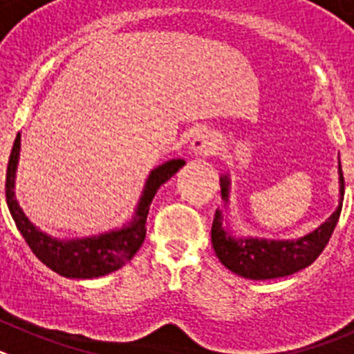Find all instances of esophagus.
<instances>
[{"instance_id": "esophagus-1", "label": "esophagus", "mask_w": 354, "mask_h": 354, "mask_svg": "<svg viewBox=\"0 0 354 354\" xmlns=\"http://www.w3.org/2000/svg\"><path fill=\"white\" fill-rule=\"evenodd\" d=\"M218 149H220V143H218V140L209 133L196 134L195 140H193L192 143L193 152H195L196 156H204V158L205 156H214L216 152H218Z\"/></svg>"}]
</instances>
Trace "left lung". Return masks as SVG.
Masks as SVG:
<instances>
[{
  "label": "left lung",
  "mask_w": 354,
  "mask_h": 354,
  "mask_svg": "<svg viewBox=\"0 0 354 354\" xmlns=\"http://www.w3.org/2000/svg\"><path fill=\"white\" fill-rule=\"evenodd\" d=\"M340 171V204L337 211L324 221L317 230L298 241H257L232 239L221 227V214L216 211L212 221L211 239L212 248L225 268L232 273L252 280H270V278L289 277L299 270H305L326 248L331 234L335 230L342 211L344 200V174ZM228 180L221 179V195L227 200Z\"/></svg>",
  "instance_id": "left-lung-1"
}]
</instances>
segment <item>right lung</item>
<instances>
[{
  "label": "right lung",
  "instance_id": "1",
  "mask_svg": "<svg viewBox=\"0 0 354 354\" xmlns=\"http://www.w3.org/2000/svg\"><path fill=\"white\" fill-rule=\"evenodd\" d=\"M19 147H21V136L17 134L14 147H12L8 165H6V180L5 195L6 205L15 221V227L24 237L30 250L35 253L42 264L49 270L67 278H97L113 273L118 268L131 261L142 248L147 234V216H149L152 198L158 193L159 187L170 179L171 175L184 167L183 159H171L150 174L147 180L145 192L140 200L138 211L134 216L133 223L129 227L122 228L118 232L104 234V236L92 237V239L77 241H58L46 236L31 225L24 212L19 207L14 195V177L15 167H17Z\"/></svg>",
  "mask_w": 354,
  "mask_h": 354
}]
</instances>
